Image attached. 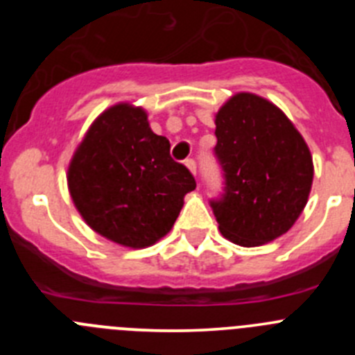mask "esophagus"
Returning <instances> with one entry per match:
<instances>
[{
  "instance_id": "esophagus-1",
  "label": "esophagus",
  "mask_w": 355,
  "mask_h": 355,
  "mask_svg": "<svg viewBox=\"0 0 355 355\" xmlns=\"http://www.w3.org/2000/svg\"><path fill=\"white\" fill-rule=\"evenodd\" d=\"M184 165H187V168L192 172L193 175L197 174V165H196V162H193V159H187V162H184Z\"/></svg>"
}]
</instances>
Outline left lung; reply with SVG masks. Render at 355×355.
<instances>
[{
    "mask_svg": "<svg viewBox=\"0 0 355 355\" xmlns=\"http://www.w3.org/2000/svg\"><path fill=\"white\" fill-rule=\"evenodd\" d=\"M215 155L224 199L211 202L222 236L258 247L283 236L311 192V150L283 110L250 92L231 96L215 114Z\"/></svg>",
    "mask_w": 355,
    "mask_h": 355,
    "instance_id": "obj_1",
    "label": "left lung"
}]
</instances>
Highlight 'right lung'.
<instances>
[{"instance_id":"1","label":"right lung","mask_w":355,"mask_h":355,"mask_svg":"<svg viewBox=\"0 0 355 355\" xmlns=\"http://www.w3.org/2000/svg\"><path fill=\"white\" fill-rule=\"evenodd\" d=\"M71 199L87 225L106 240L146 249L174 225L196 180L171 158L142 106L117 103L97 115L67 168Z\"/></svg>"}]
</instances>
